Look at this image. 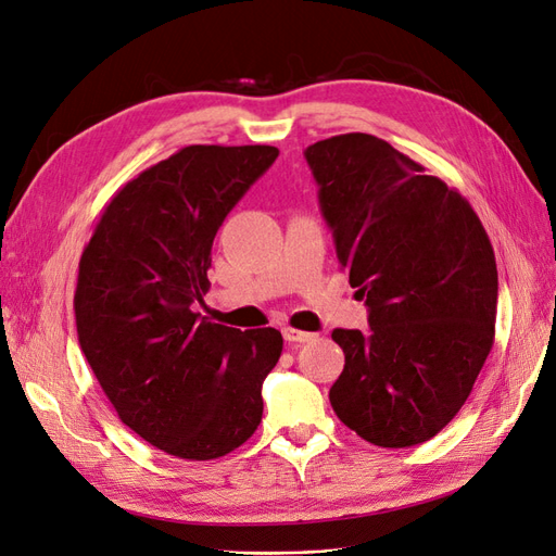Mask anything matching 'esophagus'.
Masks as SVG:
<instances>
[{
    "mask_svg": "<svg viewBox=\"0 0 556 556\" xmlns=\"http://www.w3.org/2000/svg\"><path fill=\"white\" fill-rule=\"evenodd\" d=\"M282 336H285V341L292 343V345H301V343H308V341H313V339H315V333L301 331V329H292V327L282 329Z\"/></svg>",
    "mask_w": 556,
    "mask_h": 556,
    "instance_id": "obj_1",
    "label": "esophagus"
}]
</instances>
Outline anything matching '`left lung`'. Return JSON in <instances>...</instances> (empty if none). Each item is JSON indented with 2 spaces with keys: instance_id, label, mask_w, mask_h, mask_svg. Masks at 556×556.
<instances>
[{
  "instance_id": "1",
  "label": "left lung",
  "mask_w": 556,
  "mask_h": 556,
  "mask_svg": "<svg viewBox=\"0 0 556 556\" xmlns=\"http://www.w3.org/2000/svg\"><path fill=\"white\" fill-rule=\"evenodd\" d=\"M336 257L366 299L368 329H333L345 352L329 401L380 447L433 439L462 410L494 345L498 274L468 201L371 134L304 150Z\"/></svg>"
}]
</instances>
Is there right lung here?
Here are the masks:
<instances>
[{"mask_svg":"<svg viewBox=\"0 0 556 556\" xmlns=\"http://www.w3.org/2000/svg\"><path fill=\"white\" fill-rule=\"evenodd\" d=\"M276 157L274 146L182 148L115 192L80 255L83 355L123 425L180 459L225 457L262 422L280 331L215 325L192 304L211 288L217 229Z\"/></svg>","mask_w":556,"mask_h":556,"instance_id":"1","label":"right lung"}]
</instances>
